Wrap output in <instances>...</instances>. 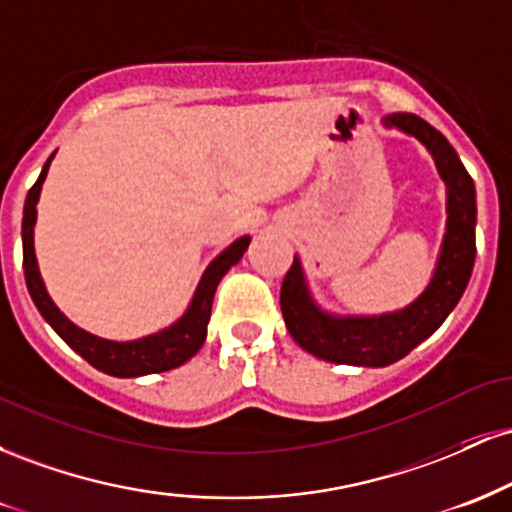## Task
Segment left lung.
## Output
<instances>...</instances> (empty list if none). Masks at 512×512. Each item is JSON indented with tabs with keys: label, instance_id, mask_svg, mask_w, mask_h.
Listing matches in <instances>:
<instances>
[{
	"label": "left lung",
	"instance_id": "1",
	"mask_svg": "<svg viewBox=\"0 0 512 512\" xmlns=\"http://www.w3.org/2000/svg\"><path fill=\"white\" fill-rule=\"evenodd\" d=\"M383 125L397 127L419 139L436 161L440 178L448 187V223H445L443 248H440L431 284L414 303L395 313L373 317H339L317 308L305 286L301 260L293 257L279 298L286 330L301 349L330 363L383 368L407 356L414 346L431 337L452 313L467 289L474 255H477L474 182L448 139L414 113L387 115Z\"/></svg>",
	"mask_w": 512,
	"mask_h": 512
}]
</instances>
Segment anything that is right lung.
Segmentation results:
<instances>
[{"label":"right lung","instance_id":"obj_1","mask_svg":"<svg viewBox=\"0 0 512 512\" xmlns=\"http://www.w3.org/2000/svg\"><path fill=\"white\" fill-rule=\"evenodd\" d=\"M55 158L52 154L45 161L43 170H40L35 185L28 190L26 207H23V223H21V238H23V272H26V286L31 293L35 308L40 315L50 322V327L67 342L81 358H86L93 368L103 370V373L115 375V378H137V375L149 373H163V370L178 368L185 361L202 349L204 339H207V325L211 317V303H214V293L223 274L240 262L243 252L248 250L250 238L243 236L236 243L228 245L226 250L209 264L207 272L199 279L195 296H192L190 305L182 313L178 322L166 327V330L149 334V337L134 339V342H110V339H101L96 334L81 330L72 320H67L60 313L55 303H52L48 289L40 276L38 260H35L33 248V226L35 216H38L40 190H43L45 175H48L50 161Z\"/></svg>","mask_w":512,"mask_h":512}]
</instances>
